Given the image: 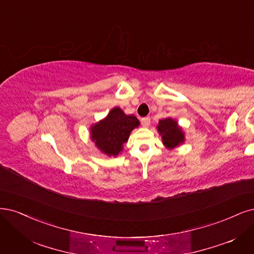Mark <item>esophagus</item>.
Returning <instances> with one entry per match:
<instances>
[{"label": "esophagus", "instance_id": "1", "mask_svg": "<svg viewBox=\"0 0 254 254\" xmlns=\"http://www.w3.org/2000/svg\"><path fill=\"white\" fill-rule=\"evenodd\" d=\"M142 125L144 127H148L150 125V119L149 118H143L142 119Z\"/></svg>", "mask_w": 254, "mask_h": 254}]
</instances>
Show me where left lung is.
<instances>
[{"label": "left lung", "mask_w": 254, "mask_h": 254, "mask_svg": "<svg viewBox=\"0 0 254 254\" xmlns=\"http://www.w3.org/2000/svg\"><path fill=\"white\" fill-rule=\"evenodd\" d=\"M157 132L162 136V142L168 150H172L185 142V132L179 125L178 121L166 118L159 121L156 126Z\"/></svg>", "instance_id": "left-lung-1"}]
</instances>
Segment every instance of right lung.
<instances>
[{
  "instance_id": "right-lung-1",
  "label": "right lung",
  "mask_w": 254,
  "mask_h": 254,
  "mask_svg": "<svg viewBox=\"0 0 254 254\" xmlns=\"http://www.w3.org/2000/svg\"><path fill=\"white\" fill-rule=\"evenodd\" d=\"M139 121L132 115H126L120 107L112 108L108 115L90 126V138L98 149L107 156H118L124 144Z\"/></svg>"
}]
</instances>
